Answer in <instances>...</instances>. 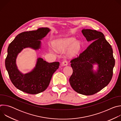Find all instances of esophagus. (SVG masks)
I'll use <instances>...</instances> for the list:
<instances>
[{
  "mask_svg": "<svg viewBox=\"0 0 121 121\" xmlns=\"http://www.w3.org/2000/svg\"><path fill=\"white\" fill-rule=\"evenodd\" d=\"M68 65V62L67 61V60H65L64 61H63L62 63V65L63 66H65V65Z\"/></svg>",
  "mask_w": 121,
  "mask_h": 121,
  "instance_id": "1",
  "label": "esophagus"
}]
</instances>
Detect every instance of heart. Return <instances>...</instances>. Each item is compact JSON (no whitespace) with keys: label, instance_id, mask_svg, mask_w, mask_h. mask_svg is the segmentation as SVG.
<instances>
[{"label":"heart","instance_id":"obj_1","mask_svg":"<svg viewBox=\"0 0 121 121\" xmlns=\"http://www.w3.org/2000/svg\"><path fill=\"white\" fill-rule=\"evenodd\" d=\"M75 39L73 37L61 39L55 42V45L57 50L60 51H65L70 47L68 53L71 56H74L78 53L81 47V43L78 41L75 42ZM50 49L51 51H56V49L52 46L50 47Z\"/></svg>","mask_w":121,"mask_h":121}]
</instances>
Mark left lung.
Wrapping results in <instances>:
<instances>
[{
    "mask_svg": "<svg viewBox=\"0 0 121 121\" xmlns=\"http://www.w3.org/2000/svg\"><path fill=\"white\" fill-rule=\"evenodd\" d=\"M88 42H92L83 52L71 60L73 73L69 82L73 89L85 95H93L101 91L111 81L115 59L111 45L102 32L91 29L82 30ZM97 64V72L93 65Z\"/></svg>",
    "mask_w": 121,
    "mask_h": 121,
    "instance_id": "1",
    "label": "left lung"
}]
</instances>
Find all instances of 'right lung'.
Masks as SVG:
<instances>
[{
  "label": "right lung",
  "instance_id": "obj_1",
  "mask_svg": "<svg viewBox=\"0 0 121 121\" xmlns=\"http://www.w3.org/2000/svg\"><path fill=\"white\" fill-rule=\"evenodd\" d=\"M50 31L48 28H41L36 30L24 31L19 34L9 44L5 66L10 79L19 90L30 94L44 91L48 87L53 74L59 68V62L48 63L42 58L37 59L35 67L30 72L23 74L17 68L16 61L18 55L24 48L34 50L41 48V42Z\"/></svg>",
  "mask_w": 121,
  "mask_h": 121
}]
</instances>
